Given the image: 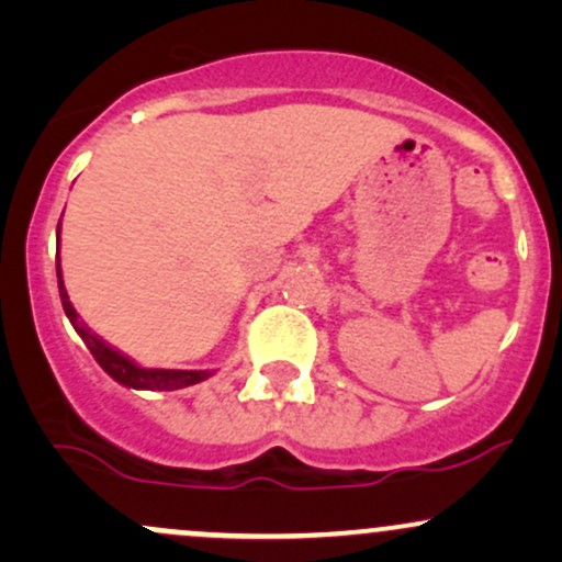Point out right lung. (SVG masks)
I'll list each match as a JSON object with an SVG mask.
<instances>
[{"label": "right lung", "instance_id": "1", "mask_svg": "<svg viewBox=\"0 0 562 562\" xmlns=\"http://www.w3.org/2000/svg\"><path fill=\"white\" fill-rule=\"evenodd\" d=\"M57 248H60V224H57ZM57 288H60L63 308H66V317L70 319V325H74V330L81 335V340L87 344L89 351H92L97 364H100L115 383L137 391H177L214 375V370H147V367L134 364L132 359L124 357V353L115 351V348L108 346L102 338H97V335L79 319L74 303L68 299L66 282H63L60 272V256H57Z\"/></svg>", "mask_w": 562, "mask_h": 562}]
</instances>
